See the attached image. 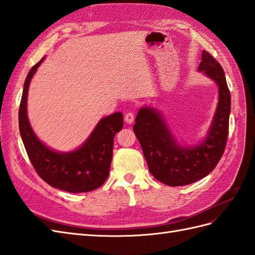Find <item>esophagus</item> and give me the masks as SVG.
I'll list each match as a JSON object with an SVG mask.
<instances>
[{"instance_id": "esophagus-1", "label": "esophagus", "mask_w": 255, "mask_h": 255, "mask_svg": "<svg viewBox=\"0 0 255 255\" xmlns=\"http://www.w3.org/2000/svg\"><path fill=\"white\" fill-rule=\"evenodd\" d=\"M134 121V115L131 112H128L125 114V122L127 124H132Z\"/></svg>"}]
</instances>
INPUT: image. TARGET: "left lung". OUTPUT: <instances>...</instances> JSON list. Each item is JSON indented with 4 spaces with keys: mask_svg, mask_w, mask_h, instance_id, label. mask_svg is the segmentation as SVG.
Segmentation results:
<instances>
[{
    "mask_svg": "<svg viewBox=\"0 0 255 255\" xmlns=\"http://www.w3.org/2000/svg\"><path fill=\"white\" fill-rule=\"evenodd\" d=\"M199 71L215 81L218 104L206 136L195 145H181L154 107L140 108L133 131L139 140L148 170L168 186L190 185L207 176L221 159L229 134L231 95L224 71L207 51H202Z\"/></svg>",
    "mask_w": 255,
    "mask_h": 255,
    "instance_id": "left-lung-1",
    "label": "left lung"
}]
</instances>
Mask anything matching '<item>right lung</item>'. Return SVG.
<instances>
[{
	"label": "right lung",
	"mask_w": 255,
	"mask_h": 255,
	"mask_svg": "<svg viewBox=\"0 0 255 255\" xmlns=\"http://www.w3.org/2000/svg\"><path fill=\"white\" fill-rule=\"evenodd\" d=\"M45 56L28 72L19 108L21 139L38 175L53 188L80 193L99 188L109 176L116 132L122 130V112L101 119L89 137L77 149L57 151L48 147L35 134L27 118V93L31 80Z\"/></svg>",
	"instance_id": "right-lung-1"
}]
</instances>
